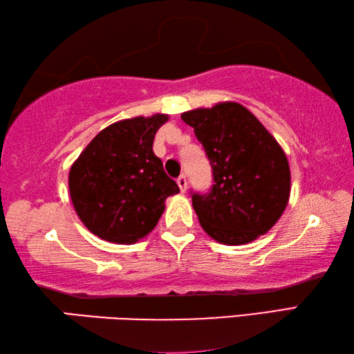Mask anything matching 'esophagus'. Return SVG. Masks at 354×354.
I'll return each instance as SVG.
<instances>
[{
	"label": "esophagus",
	"instance_id": "34e87169",
	"mask_svg": "<svg viewBox=\"0 0 354 354\" xmlns=\"http://www.w3.org/2000/svg\"><path fill=\"white\" fill-rule=\"evenodd\" d=\"M177 185L178 188H180V191L183 193V191H187V187H188V182H187V177L185 176H180L177 178Z\"/></svg>",
	"mask_w": 354,
	"mask_h": 354
}]
</instances>
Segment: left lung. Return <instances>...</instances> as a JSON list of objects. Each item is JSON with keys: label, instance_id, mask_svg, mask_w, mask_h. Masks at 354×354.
Returning <instances> with one entry per match:
<instances>
[{"label": "left lung", "instance_id": "1", "mask_svg": "<svg viewBox=\"0 0 354 354\" xmlns=\"http://www.w3.org/2000/svg\"><path fill=\"white\" fill-rule=\"evenodd\" d=\"M210 161L213 185L193 193L199 223L223 245H246L276 224L290 196V167L276 139L245 106L218 103L182 114Z\"/></svg>", "mask_w": 354, "mask_h": 354}]
</instances>
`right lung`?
<instances>
[{
	"label": "right lung",
	"instance_id": "obj_1",
	"mask_svg": "<svg viewBox=\"0 0 354 354\" xmlns=\"http://www.w3.org/2000/svg\"><path fill=\"white\" fill-rule=\"evenodd\" d=\"M166 120V114H155L109 125L71 167L75 212L94 235L131 245L155 227L166 198L180 191L152 150Z\"/></svg>",
	"mask_w": 354,
	"mask_h": 354
}]
</instances>
